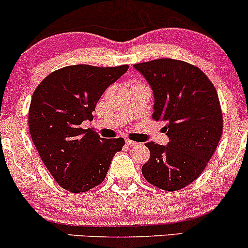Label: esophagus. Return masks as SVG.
Instances as JSON below:
<instances>
[{
	"label": "esophagus",
	"instance_id": "obj_1",
	"mask_svg": "<svg viewBox=\"0 0 248 248\" xmlns=\"http://www.w3.org/2000/svg\"><path fill=\"white\" fill-rule=\"evenodd\" d=\"M126 144L127 145H130V147H132V145H135L136 144V142H134V141H132V140H126Z\"/></svg>",
	"mask_w": 248,
	"mask_h": 248
}]
</instances>
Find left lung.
I'll return each instance as SVG.
<instances>
[{"label": "left lung", "instance_id": "obj_1", "mask_svg": "<svg viewBox=\"0 0 248 248\" xmlns=\"http://www.w3.org/2000/svg\"><path fill=\"white\" fill-rule=\"evenodd\" d=\"M154 92L153 118L164 121L168 145L148 142L142 174L163 190H179L203 172L223 132L216 89L195 65L173 59L134 64Z\"/></svg>", "mask_w": 248, "mask_h": 248}]
</instances>
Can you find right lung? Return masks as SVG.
Segmentation results:
<instances>
[{
  "mask_svg": "<svg viewBox=\"0 0 248 248\" xmlns=\"http://www.w3.org/2000/svg\"><path fill=\"white\" fill-rule=\"evenodd\" d=\"M128 65H68L53 71L32 95L29 128L39 156L62 188L80 193L98 186L124 145V139H101L83 129L98 100Z\"/></svg>",
  "mask_w": 248,
  "mask_h": 248,
  "instance_id": "1",
  "label": "right lung"
}]
</instances>
